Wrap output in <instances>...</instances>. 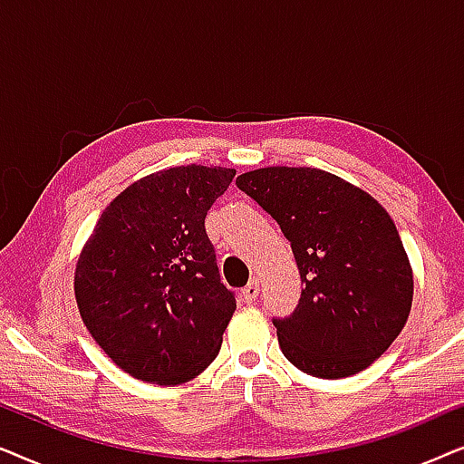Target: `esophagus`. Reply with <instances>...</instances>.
Masks as SVG:
<instances>
[{
  "instance_id": "34e87169",
  "label": "esophagus",
  "mask_w": 464,
  "mask_h": 464,
  "mask_svg": "<svg viewBox=\"0 0 464 464\" xmlns=\"http://www.w3.org/2000/svg\"><path fill=\"white\" fill-rule=\"evenodd\" d=\"M257 295H259V283L256 281V278H253V281L243 289V297H245V302L251 304V302L257 300Z\"/></svg>"
}]
</instances>
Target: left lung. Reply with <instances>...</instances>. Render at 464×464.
I'll list each match as a JSON object with an SVG mask.
<instances>
[{"instance_id": "left-lung-1", "label": "left lung", "mask_w": 464, "mask_h": 464, "mask_svg": "<svg viewBox=\"0 0 464 464\" xmlns=\"http://www.w3.org/2000/svg\"><path fill=\"white\" fill-rule=\"evenodd\" d=\"M237 186L281 226L304 283L294 313L272 319L285 357L316 378L363 372L401 334L414 295L391 215L321 169H257Z\"/></svg>"}]
</instances>
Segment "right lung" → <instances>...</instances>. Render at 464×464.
I'll return each instance as SVG.
<instances>
[{
	"mask_svg": "<svg viewBox=\"0 0 464 464\" xmlns=\"http://www.w3.org/2000/svg\"><path fill=\"white\" fill-rule=\"evenodd\" d=\"M234 175L188 164L143 177L110 202L82 249L80 316L132 378L181 384L218 357L237 300L219 278L205 218Z\"/></svg>",
	"mask_w": 464,
	"mask_h": 464,
	"instance_id": "right-lung-1",
	"label": "right lung"
}]
</instances>
